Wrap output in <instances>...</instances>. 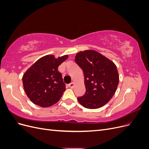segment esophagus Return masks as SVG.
<instances>
[{"instance_id": "34e87169", "label": "esophagus", "mask_w": 149, "mask_h": 149, "mask_svg": "<svg viewBox=\"0 0 149 149\" xmlns=\"http://www.w3.org/2000/svg\"><path fill=\"white\" fill-rule=\"evenodd\" d=\"M68 86L70 88H73V86H74V84H73V83H71L70 84H69Z\"/></svg>"}]
</instances>
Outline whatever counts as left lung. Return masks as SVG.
<instances>
[{
  "mask_svg": "<svg viewBox=\"0 0 149 149\" xmlns=\"http://www.w3.org/2000/svg\"><path fill=\"white\" fill-rule=\"evenodd\" d=\"M75 61L83 71L86 93L78 97L79 102L88 109L104 106L114 96L119 84L116 65L94 50H84L76 54Z\"/></svg>",
  "mask_w": 149,
  "mask_h": 149,
  "instance_id": "8db88e82",
  "label": "left lung"
}]
</instances>
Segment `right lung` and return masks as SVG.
I'll use <instances>...</instances> for the list:
<instances>
[{"label":"right lung","mask_w":149,"mask_h":149,"mask_svg":"<svg viewBox=\"0 0 149 149\" xmlns=\"http://www.w3.org/2000/svg\"><path fill=\"white\" fill-rule=\"evenodd\" d=\"M68 57V55L58 58L53 55L44 56L24 73L22 78L24 90L35 104L47 107L60 100L66 86L58 68Z\"/></svg>","instance_id":"obj_1"}]
</instances>
